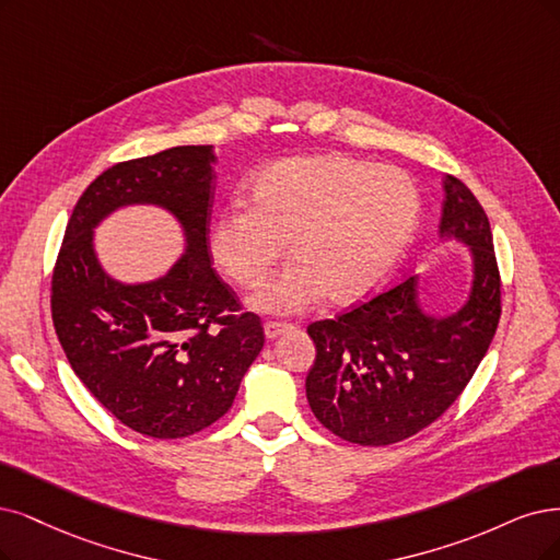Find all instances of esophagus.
Masks as SVG:
<instances>
[{
	"label": "esophagus",
	"mask_w": 560,
	"mask_h": 560,
	"mask_svg": "<svg viewBox=\"0 0 560 560\" xmlns=\"http://www.w3.org/2000/svg\"><path fill=\"white\" fill-rule=\"evenodd\" d=\"M291 323H279V320H267L265 323V337L267 339H277L279 335H283L285 329H291Z\"/></svg>",
	"instance_id": "1"
}]
</instances>
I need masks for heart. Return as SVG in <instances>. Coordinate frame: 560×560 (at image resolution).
Masks as SVG:
<instances>
[{
	"label": "heart",
	"mask_w": 560,
	"mask_h": 560,
	"mask_svg": "<svg viewBox=\"0 0 560 560\" xmlns=\"http://www.w3.org/2000/svg\"><path fill=\"white\" fill-rule=\"evenodd\" d=\"M416 182L395 165L343 154L295 156L262 168L252 207L228 205L210 225V252L240 288L265 281L288 252L295 258L254 298L267 314H298L325 293L353 304L392 275L420 223Z\"/></svg>",
	"instance_id": "b5f03b06"
}]
</instances>
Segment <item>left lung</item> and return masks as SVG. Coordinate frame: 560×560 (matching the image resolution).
<instances>
[{
    "instance_id": "8db88e82",
    "label": "left lung",
    "mask_w": 560,
    "mask_h": 560,
    "mask_svg": "<svg viewBox=\"0 0 560 560\" xmlns=\"http://www.w3.org/2000/svg\"><path fill=\"white\" fill-rule=\"evenodd\" d=\"M441 235L472 252V291L457 314L420 312L416 277L306 327L316 362L306 399L335 436L358 445H392L416 436L459 399L482 362L501 318V272L489 219L478 198L445 175Z\"/></svg>"
}]
</instances>
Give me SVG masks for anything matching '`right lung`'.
Wrapping results in <instances>:
<instances>
[{"label": "right lung", "mask_w": 560, "mask_h": 560, "mask_svg": "<svg viewBox=\"0 0 560 560\" xmlns=\"http://www.w3.org/2000/svg\"><path fill=\"white\" fill-rule=\"evenodd\" d=\"M212 144H184L103 171L67 223L52 267L57 339L92 397L150 439H184L233 406L265 343L262 323L212 267ZM154 201L187 233V254L159 282L124 287L102 272L93 225L121 203Z\"/></svg>", "instance_id": "obj_1"}]
</instances>
